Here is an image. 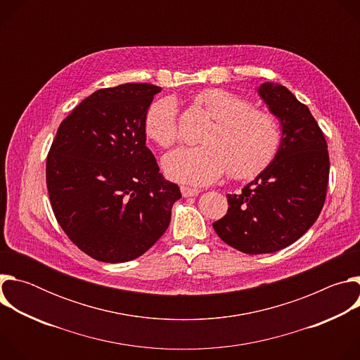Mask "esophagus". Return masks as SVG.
Returning <instances> with one entry per match:
<instances>
[{"instance_id": "34e87169", "label": "esophagus", "mask_w": 360, "mask_h": 360, "mask_svg": "<svg viewBox=\"0 0 360 360\" xmlns=\"http://www.w3.org/2000/svg\"><path fill=\"white\" fill-rule=\"evenodd\" d=\"M181 193L184 198H189V196H196L199 195V189L195 188H188V186H181Z\"/></svg>"}]
</instances>
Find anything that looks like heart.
Masks as SVG:
<instances>
[{
	"mask_svg": "<svg viewBox=\"0 0 360 360\" xmlns=\"http://www.w3.org/2000/svg\"><path fill=\"white\" fill-rule=\"evenodd\" d=\"M195 102L214 122L205 131L200 146H182L164 157L167 176L188 185H208L228 171L232 178L246 179L264 171L281 145L278 121L266 112L252 110L245 98L219 88L198 92ZM145 132L168 148L178 139V108L171 96L153 101L145 114Z\"/></svg>",
	"mask_w": 360,
	"mask_h": 360,
	"instance_id": "b5f03b06",
	"label": "heart"
}]
</instances>
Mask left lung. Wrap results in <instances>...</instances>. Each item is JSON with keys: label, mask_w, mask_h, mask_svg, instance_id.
Returning <instances> with one entry per match:
<instances>
[{"label": "left lung", "mask_w": 360, "mask_h": 360, "mask_svg": "<svg viewBox=\"0 0 360 360\" xmlns=\"http://www.w3.org/2000/svg\"><path fill=\"white\" fill-rule=\"evenodd\" d=\"M258 94L281 122L279 149L239 195H226L228 214L212 224L225 243L249 255L296 242L318 219L329 179L328 145L309 108L281 84L264 82Z\"/></svg>", "instance_id": "8db88e82"}]
</instances>
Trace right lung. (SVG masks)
Returning a JSON list of instances; mask_svg holds the SVG:
<instances>
[{
  "label": "right lung",
  "instance_id": "right-lung-1",
  "mask_svg": "<svg viewBox=\"0 0 360 360\" xmlns=\"http://www.w3.org/2000/svg\"><path fill=\"white\" fill-rule=\"evenodd\" d=\"M161 86L98 89L61 122L46 158L51 207L91 258L132 261L155 243L182 195L145 145V114Z\"/></svg>",
  "mask_w": 360,
  "mask_h": 360
}]
</instances>
